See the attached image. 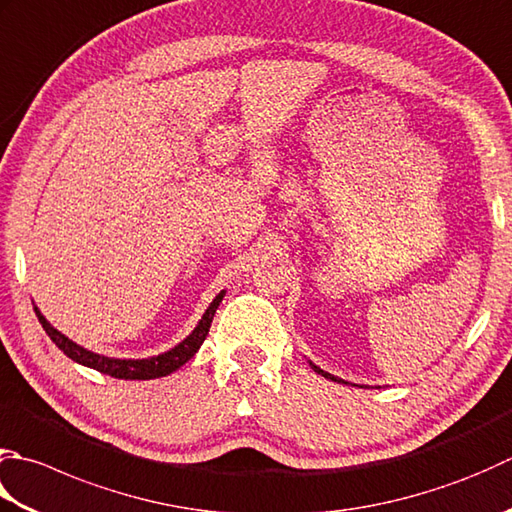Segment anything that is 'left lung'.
<instances>
[{
  "mask_svg": "<svg viewBox=\"0 0 512 512\" xmlns=\"http://www.w3.org/2000/svg\"><path fill=\"white\" fill-rule=\"evenodd\" d=\"M310 364V368L315 370L317 375H322V377H326V379H330V382H342V384H348V382H344V379H339V377H335V375H330V373H326V370H322L319 366H315L313 362H308Z\"/></svg>",
  "mask_w": 512,
  "mask_h": 512,
  "instance_id": "8db88e82",
  "label": "left lung"
}]
</instances>
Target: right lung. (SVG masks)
<instances>
[{
  "label": "right lung",
  "mask_w": 512,
  "mask_h": 512,
  "mask_svg": "<svg viewBox=\"0 0 512 512\" xmlns=\"http://www.w3.org/2000/svg\"><path fill=\"white\" fill-rule=\"evenodd\" d=\"M224 295L226 290H222V293L210 302L206 313L202 315V319H199L197 326L193 328V333H190L186 339H182L177 346L166 350V353L144 357V359H119V357H106V355L93 353V350L79 346L73 342V339H68L64 333H59V330L48 322L37 306H35V315L39 319V324H42V328L46 330V335L53 339V344L62 350L66 357L73 359V362L99 370V373L117 377V379H157V377H166L170 373H175L177 368H182L188 359L197 353L199 346L204 344L210 324H213L215 310L219 304H222Z\"/></svg>",
  "instance_id": "obj_1"
}]
</instances>
